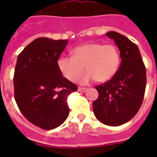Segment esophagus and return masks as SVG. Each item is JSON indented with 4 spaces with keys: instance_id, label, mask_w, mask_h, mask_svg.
Instances as JSON below:
<instances>
[{
    "instance_id": "esophagus-1",
    "label": "esophagus",
    "mask_w": 157,
    "mask_h": 157,
    "mask_svg": "<svg viewBox=\"0 0 157 157\" xmlns=\"http://www.w3.org/2000/svg\"><path fill=\"white\" fill-rule=\"evenodd\" d=\"M86 90H87V88H86V87H79L78 88V91L80 92H85Z\"/></svg>"
}]
</instances>
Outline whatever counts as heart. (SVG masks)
Returning a JSON list of instances; mask_svg holds the SVG:
<instances>
[{"label": "heart", "mask_w": 157, "mask_h": 157, "mask_svg": "<svg viewBox=\"0 0 157 157\" xmlns=\"http://www.w3.org/2000/svg\"><path fill=\"white\" fill-rule=\"evenodd\" d=\"M72 57L61 56L58 59V67L65 78L75 82L84 71L87 73L81 78L82 82H88L94 78L96 82H106L118 71L120 55L113 44L86 43L78 45L71 50Z\"/></svg>", "instance_id": "1"}]
</instances>
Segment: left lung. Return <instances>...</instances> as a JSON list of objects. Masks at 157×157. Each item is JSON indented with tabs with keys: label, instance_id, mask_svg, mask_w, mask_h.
Listing matches in <instances>:
<instances>
[{
	"label": "left lung",
	"instance_id": "1",
	"mask_svg": "<svg viewBox=\"0 0 157 157\" xmlns=\"http://www.w3.org/2000/svg\"><path fill=\"white\" fill-rule=\"evenodd\" d=\"M106 35L118 46L121 63L112 79L96 86L98 98L92 107L101 123L118 126L129 121L140 108L146 86V72L137 45L117 32L110 31Z\"/></svg>",
	"mask_w": 157,
	"mask_h": 157
}]
</instances>
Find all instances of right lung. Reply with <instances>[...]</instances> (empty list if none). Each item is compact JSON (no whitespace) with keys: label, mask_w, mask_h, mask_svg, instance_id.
<instances>
[{"label":"right lung","mask_w":157,"mask_h":157,"mask_svg":"<svg viewBox=\"0 0 157 157\" xmlns=\"http://www.w3.org/2000/svg\"><path fill=\"white\" fill-rule=\"evenodd\" d=\"M67 39L39 38L18 55L13 83L18 109L29 122L44 129H53L67 118L68 96L77 86L62 75L58 59Z\"/></svg>","instance_id":"add662e5"}]
</instances>
